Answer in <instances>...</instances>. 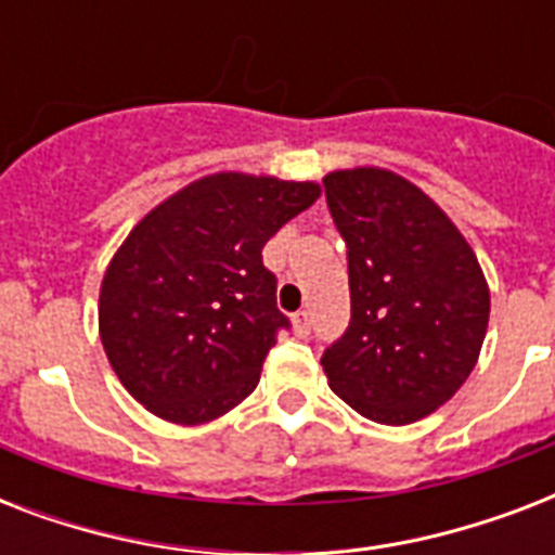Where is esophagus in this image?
Wrapping results in <instances>:
<instances>
[{"mask_svg": "<svg viewBox=\"0 0 555 555\" xmlns=\"http://www.w3.org/2000/svg\"><path fill=\"white\" fill-rule=\"evenodd\" d=\"M294 331L299 337H305L311 331V311H296L294 313Z\"/></svg>", "mask_w": 555, "mask_h": 555, "instance_id": "esophagus-1", "label": "esophagus"}]
</instances>
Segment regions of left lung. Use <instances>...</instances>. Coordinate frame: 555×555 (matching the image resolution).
<instances>
[{
    "label": "left lung",
    "mask_w": 555,
    "mask_h": 555,
    "mask_svg": "<svg viewBox=\"0 0 555 555\" xmlns=\"http://www.w3.org/2000/svg\"><path fill=\"white\" fill-rule=\"evenodd\" d=\"M348 247L351 322L325 348L331 391L374 423L405 426L464 386L490 322V287L449 216L379 167L322 178Z\"/></svg>",
    "instance_id": "obj_1"
}]
</instances>
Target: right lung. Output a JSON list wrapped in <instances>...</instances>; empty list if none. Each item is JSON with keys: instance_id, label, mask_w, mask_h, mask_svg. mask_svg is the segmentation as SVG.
Wrapping results in <instances>:
<instances>
[{"instance_id": "obj_1", "label": "right lung", "mask_w": 555, "mask_h": 555, "mask_svg": "<svg viewBox=\"0 0 555 555\" xmlns=\"http://www.w3.org/2000/svg\"><path fill=\"white\" fill-rule=\"evenodd\" d=\"M320 198L313 181L216 172L169 195L117 247L100 285V339L126 391L169 423L238 405L291 322L261 247Z\"/></svg>"}]
</instances>
